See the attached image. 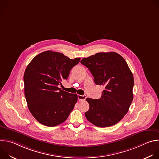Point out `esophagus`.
<instances>
[{"label": "esophagus", "mask_w": 159, "mask_h": 159, "mask_svg": "<svg viewBox=\"0 0 159 159\" xmlns=\"http://www.w3.org/2000/svg\"><path fill=\"white\" fill-rule=\"evenodd\" d=\"M77 97H78V99H79V101H85V99H86V98H87V96H86L85 95H83V96H82V95H78Z\"/></svg>", "instance_id": "1"}]
</instances>
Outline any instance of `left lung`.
<instances>
[{
  "label": "left lung",
  "mask_w": 159,
  "mask_h": 159,
  "mask_svg": "<svg viewBox=\"0 0 159 159\" xmlns=\"http://www.w3.org/2000/svg\"><path fill=\"white\" fill-rule=\"evenodd\" d=\"M80 63L91 72L95 84L104 87L100 99H86L89 104L86 118L101 128L118 123L133 99V76L125 60L115 52L98 53L84 58Z\"/></svg>",
  "instance_id": "left-lung-1"
}]
</instances>
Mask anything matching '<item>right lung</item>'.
Wrapping results in <instances>:
<instances>
[{"mask_svg":"<svg viewBox=\"0 0 159 159\" xmlns=\"http://www.w3.org/2000/svg\"><path fill=\"white\" fill-rule=\"evenodd\" d=\"M80 58L46 51L36 55L24 74L25 95L30 112L41 124L53 127L64 122L77 101V95L58 88Z\"/></svg>","mask_w":159,"mask_h":159,"instance_id":"add662e5","label":"right lung"}]
</instances>
